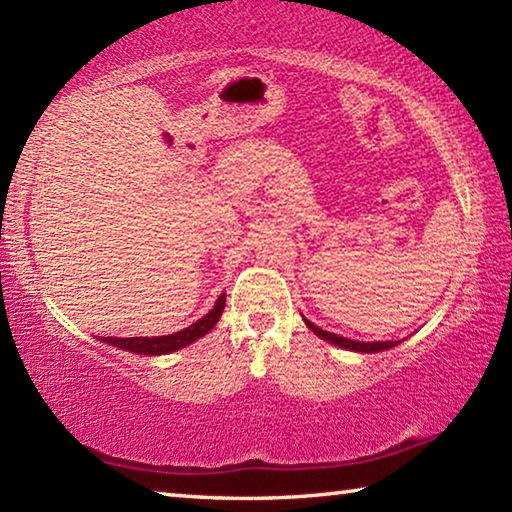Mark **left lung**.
<instances>
[{
    "label": "left lung",
    "mask_w": 512,
    "mask_h": 512,
    "mask_svg": "<svg viewBox=\"0 0 512 512\" xmlns=\"http://www.w3.org/2000/svg\"><path fill=\"white\" fill-rule=\"evenodd\" d=\"M307 327L314 332L316 336H320V339H325L329 343L339 345V348H345V350H354V352H381V350H388V348H395L397 343L400 341H377V343H363V341H352V339H345V336H339V334H332V332H325V329H320L318 325L309 323V320L305 318Z\"/></svg>",
    "instance_id": "1"
}]
</instances>
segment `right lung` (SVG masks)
<instances>
[{
	"instance_id": "right-lung-1",
	"label": "right lung",
	"mask_w": 512,
	"mask_h": 512,
	"mask_svg": "<svg viewBox=\"0 0 512 512\" xmlns=\"http://www.w3.org/2000/svg\"><path fill=\"white\" fill-rule=\"evenodd\" d=\"M225 307V293H221L219 300L214 302V307L210 314H205L203 318H198L194 325H189L185 329H180L176 334H167V336H131V339H115V336H106L101 339L103 343L115 345L119 350H128L135 354H151V357H158V354H169L176 352L185 345L194 343L205 336L210 329L219 323V318L223 314Z\"/></svg>"
}]
</instances>
